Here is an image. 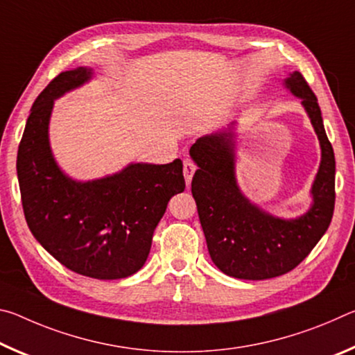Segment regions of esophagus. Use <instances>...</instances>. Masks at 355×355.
<instances>
[{"mask_svg": "<svg viewBox=\"0 0 355 355\" xmlns=\"http://www.w3.org/2000/svg\"><path fill=\"white\" fill-rule=\"evenodd\" d=\"M197 169V166L194 164V161L191 159H184L183 163V175H184V180H186V184H191V180H192V175H194V172Z\"/></svg>", "mask_w": 355, "mask_h": 355, "instance_id": "obj_1", "label": "esophagus"}]
</instances>
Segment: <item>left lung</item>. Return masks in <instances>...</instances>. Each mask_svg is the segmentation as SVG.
Wrapping results in <instances>:
<instances>
[{
	"label": "left lung",
	"mask_w": 355,
	"mask_h": 355,
	"mask_svg": "<svg viewBox=\"0 0 355 355\" xmlns=\"http://www.w3.org/2000/svg\"><path fill=\"white\" fill-rule=\"evenodd\" d=\"M284 86L302 103L321 147L320 169L311 184V205L285 219L252 203L236 182V133L230 127L202 136L189 155L199 169L191 191L197 203L209 257L222 272L243 280H264L290 272L322 238L335 207V156L324 130L318 98L299 71Z\"/></svg>",
	"instance_id": "8db88e82"
}]
</instances>
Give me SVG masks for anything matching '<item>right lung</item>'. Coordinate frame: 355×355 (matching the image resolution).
<instances>
[{
  "mask_svg": "<svg viewBox=\"0 0 355 355\" xmlns=\"http://www.w3.org/2000/svg\"><path fill=\"white\" fill-rule=\"evenodd\" d=\"M92 69L62 71L31 107L17 155L28 227L48 254L86 277L125 279L146 263L171 197L184 191L183 163H131L103 178L78 182L50 146L55 100L91 81Z\"/></svg>",
  "mask_w": 355,
  "mask_h": 355,
  "instance_id": "1",
  "label": "right lung"
}]
</instances>
